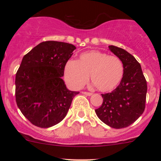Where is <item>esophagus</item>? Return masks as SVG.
Listing matches in <instances>:
<instances>
[{"mask_svg":"<svg viewBox=\"0 0 161 161\" xmlns=\"http://www.w3.org/2000/svg\"><path fill=\"white\" fill-rule=\"evenodd\" d=\"M82 93L83 94V95H86L87 96H91L92 95V93H91V92H82Z\"/></svg>","mask_w":161,"mask_h":161,"instance_id":"34e87169","label":"esophagus"}]
</instances>
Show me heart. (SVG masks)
Returning <instances> with one entry per match:
<instances>
[{
    "mask_svg": "<svg viewBox=\"0 0 161 161\" xmlns=\"http://www.w3.org/2000/svg\"><path fill=\"white\" fill-rule=\"evenodd\" d=\"M123 74L124 67L120 59L99 51L82 53L76 61L68 60L64 67V78L70 86L82 88L90 75L95 88L103 92L116 88Z\"/></svg>",
    "mask_w": 161,
    "mask_h": 161,
    "instance_id": "1",
    "label": "heart"
}]
</instances>
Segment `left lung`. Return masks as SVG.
<instances>
[{"instance_id":"left-lung-1","label":"left lung","mask_w":161,"mask_h":161,"mask_svg":"<svg viewBox=\"0 0 161 161\" xmlns=\"http://www.w3.org/2000/svg\"><path fill=\"white\" fill-rule=\"evenodd\" d=\"M109 50L120 59L124 74L120 83L112 92L101 95L103 104L96 109L97 117L114 129H122L134 123L145 108L147 82L140 64L124 49L114 45Z\"/></svg>"}]
</instances>
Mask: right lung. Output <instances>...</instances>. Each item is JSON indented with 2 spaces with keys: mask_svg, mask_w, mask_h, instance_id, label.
<instances>
[{
  "mask_svg": "<svg viewBox=\"0 0 161 161\" xmlns=\"http://www.w3.org/2000/svg\"><path fill=\"white\" fill-rule=\"evenodd\" d=\"M75 48L66 42L47 41L23 57L16 74V101L33 125L49 128L61 122L79 93L68 89L62 79Z\"/></svg>",
  "mask_w": 161,
  "mask_h": 161,
  "instance_id": "1",
  "label": "right lung"
}]
</instances>
